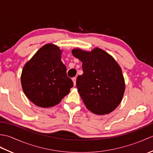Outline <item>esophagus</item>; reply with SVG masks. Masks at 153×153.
Wrapping results in <instances>:
<instances>
[{
  "mask_svg": "<svg viewBox=\"0 0 153 153\" xmlns=\"http://www.w3.org/2000/svg\"><path fill=\"white\" fill-rule=\"evenodd\" d=\"M72 81H73L74 85H76V77H73V78H72Z\"/></svg>",
  "mask_w": 153,
  "mask_h": 153,
  "instance_id": "34e87169",
  "label": "esophagus"
}]
</instances>
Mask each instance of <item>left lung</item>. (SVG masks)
I'll list each match as a JSON object with an SVG mask.
<instances>
[{
	"instance_id": "8db88e82",
	"label": "left lung",
	"mask_w": 153,
	"mask_h": 153,
	"mask_svg": "<svg viewBox=\"0 0 153 153\" xmlns=\"http://www.w3.org/2000/svg\"><path fill=\"white\" fill-rule=\"evenodd\" d=\"M71 53L82 62L83 74L77 77L76 85L86 108L97 115L112 112L125 92L121 67L111 55L98 47L91 51L74 48Z\"/></svg>"
}]
</instances>
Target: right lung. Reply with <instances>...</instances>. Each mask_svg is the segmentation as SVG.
Segmentation results:
<instances>
[{
    "label": "right lung",
    "mask_w": 153,
    "mask_h": 153,
    "mask_svg": "<svg viewBox=\"0 0 153 153\" xmlns=\"http://www.w3.org/2000/svg\"><path fill=\"white\" fill-rule=\"evenodd\" d=\"M62 53V51L57 45L46 44L23 68L22 89L29 100L37 106L50 108L58 105L74 85L61 60Z\"/></svg>",
    "instance_id": "right-lung-1"
}]
</instances>
